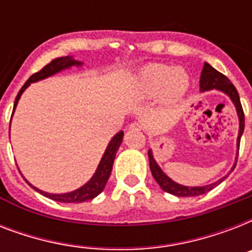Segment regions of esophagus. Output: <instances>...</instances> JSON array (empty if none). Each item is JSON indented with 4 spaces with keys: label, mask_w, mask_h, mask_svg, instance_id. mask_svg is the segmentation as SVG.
<instances>
[{
    "label": "esophagus",
    "mask_w": 252,
    "mask_h": 252,
    "mask_svg": "<svg viewBox=\"0 0 252 252\" xmlns=\"http://www.w3.org/2000/svg\"><path fill=\"white\" fill-rule=\"evenodd\" d=\"M129 130L140 132V130H142V124H141V123H137V122L132 123V124L129 126Z\"/></svg>",
    "instance_id": "esophagus-1"
}]
</instances>
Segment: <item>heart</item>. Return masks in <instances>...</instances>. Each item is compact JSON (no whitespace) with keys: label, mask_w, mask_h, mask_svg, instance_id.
Returning a JSON list of instances; mask_svg holds the SVG:
<instances>
[{"label":"heart","mask_w":252,"mask_h":252,"mask_svg":"<svg viewBox=\"0 0 252 252\" xmlns=\"http://www.w3.org/2000/svg\"><path fill=\"white\" fill-rule=\"evenodd\" d=\"M137 86L142 94L153 96L162 93L166 100L175 102L187 91L188 76L182 68L153 64L140 73Z\"/></svg>","instance_id":"b5f03b06"}]
</instances>
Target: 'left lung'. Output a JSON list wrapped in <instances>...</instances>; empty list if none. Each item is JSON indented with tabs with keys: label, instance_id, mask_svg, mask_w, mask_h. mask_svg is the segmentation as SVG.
Instances as JSON below:
<instances>
[{
	"label": "left lung",
	"instance_id": "obj_1",
	"mask_svg": "<svg viewBox=\"0 0 252 252\" xmlns=\"http://www.w3.org/2000/svg\"><path fill=\"white\" fill-rule=\"evenodd\" d=\"M212 89H216V90H220L225 93L227 96H230V99L234 103L235 108H237V114H238L239 118V133L238 138H237V148L239 150V142H241V136L243 133V129H245V114H243L242 104H241V99H239L238 91L235 89V86L230 82V80L227 78L226 76H223L222 73L217 72L215 68H212L211 65L208 63H204L203 70H201V77H200V90L201 91H208L212 90ZM148 157H149V166L150 171H152V175L157 183L159 184V187L163 189L165 192H168L171 195L180 196V197H192V196H200L203 193H207L211 189L219 186L221 182L226 179V176H223L222 179L217 180L216 183L208 184V186H201V187H187V186H182V184L175 183L174 180H171L166 175L165 172L162 171L161 167L157 165V162L153 157V152L149 150L148 152ZM238 157V154H237ZM237 162L234 163V166L231 167V171L234 170Z\"/></svg>",
	"mask_w": 252,
	"mask_h": 252
}]
</instances>
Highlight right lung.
I'll use <instances>...</instances> for the list:
<instances>
[{
	"label": "right lung",
	"mask_w": 252,
	"mask_h": 252,
	"mask_svg": "<svg viewBox=\"0 0 252 252\" xmlns=\"http://www.w3.org/2000/svg\"><path fill=\"white\" fill-rule=\"evenodd\" d=\"M73 65L80 66V65H82V63L74 60L73 57L69 56L59 57V59H55V60L51 61L49 64L45 65L41 70H39L37 73L32 74L29 80L26 81V84L22 86V89L19 90V93H18L17 98H15V102H14V110H15V107H17L18 100L21 98L22 93L26 90V87L30 86L31 82H36V81L44 80L47 77L53 76V74H56V73L61 72V70H64V69L70 68ZM123 136H124V133H123L122 130H120L119 133L115 134L114 138L111 140L108 146H107L106 152L103 154L102 159L99 162L98 168H96V171H95V174L93 175V178H91L85 186H82V187L76 189V191L68 192V193H60V195H59V193H48V192L40 191L39 188L33 187L32 184H30L27 180H26V182H27L35 191H37L43 196L48 197V199L55 200V201H60V203H82V201H87V200L94 199V197H96V196L104 189V187H106L107 180H108V178H110L111 175V171H112V165H114L115 156H116V152L119 150L120 144H122L123 141Z\"/></svg>",
	"instance_id": "obj_1"
}]
</instances>
